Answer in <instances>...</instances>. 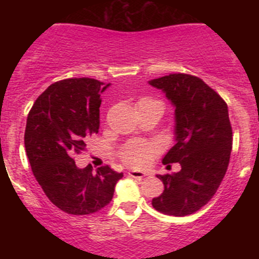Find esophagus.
<instances>
[{
    "instance_id": "34e87169",
    "label": "esophagus",
    "mask_w": 259,
    "mask_h": 259,
    "mask_svg": "<svg viewBox=\"0 0 259 259\" xmlns=\"http://www.w3.org/2000/svg\"><path fill=\"white\" fill-rule=\"evenodd\" d=\"M129 177H132V178H135V179H143L145 177V173H143V171H138V170H129Z\"/></svg>"
}]
</instances>
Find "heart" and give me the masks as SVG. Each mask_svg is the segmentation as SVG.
<instances>
[{
    "mask_svg": "<svg viewBox=\"0 0 259 259\" xmlns=\"http://www.w3.org/2000/svg\"><path fill=\"white\" fill-rule=\"evenodd\" d=\"M154 101L150 99H142L139 103ZM160 153V145L153 142H130L122 148L120 156L122 161L130 166L140 168L145 166L154 159V156Z\"/></svg>",
    "mask_w": 259,
    "mask_h": 259,
    "instance_id": "b5f03b06",
    "label": "heart"
}]
</instances>
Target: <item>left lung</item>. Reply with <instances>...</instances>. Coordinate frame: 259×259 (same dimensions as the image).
I'll return each instance as SVG.
<instances>
[{"label": "left lung", "instance_id": "left-lung-1", "mask_svg": "<svg viewBox=\"0 0 259 259\" xmlns=\"http://www.w3.org/2000/svg\"><path fill=\"white\" fill-rule=\"evenodd\" d=\"M149 83L163 90L176 106L177 143L163 163L182 166L178 173L156 176L164 192L151 204L168 215H189L213 198L228 169L233 143L228 106L193 75L170 74Z\"/></svg>", "mask_w": 259, "mask_h": 259}]
</instances>
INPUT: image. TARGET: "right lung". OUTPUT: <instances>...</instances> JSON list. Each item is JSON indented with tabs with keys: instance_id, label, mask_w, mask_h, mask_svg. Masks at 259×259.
<instances>
[{
	"instance_id": "1",
	"label": "right lung",
	"mask_w": 259,
	"mask_h": 259,
	"mask_svg": "<svg viewBox=\"0 0 259 259\" xmlns=\"http://www.w3.org/2000/svg\"><path fill=\"white\" fill-rule=\"evenodd\" d=\"M108 86L90 77L57 81L28 113L25 148L32 173L52 204L67 214L103 209L122 178L109 165L93 171L90 165L79 169L74 160L86 149L88 138L98 134L100 95Z\"/></svg>"
}]
</instances>
